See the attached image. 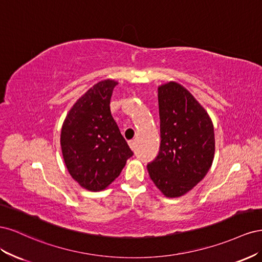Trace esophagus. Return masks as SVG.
<instances>
[{"label":"esophagus","instance_id":"34e87169","mask_svg":"<svg viewBox=\"0 0 262 262\" xmlns=\"http://www.w3.org/2000/svg\"><path fill=\"white\" fill-rule=\"evenodd\" d=\"M129 146H130V148H131L132 150L136 149V147H137L136 142H134V141H130V142H129Z\"/></svg>","mask_w":262,"mask_h":262}]
</instances>
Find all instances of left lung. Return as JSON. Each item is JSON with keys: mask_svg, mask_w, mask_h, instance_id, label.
Listing matches in <instances>:
<instances>
[{"mask_svg": "<svg viewBox=\"0 0 262 262\" xmlns=\"http://www.w3.org/2000/svg\"><path fill=\"white\" fill-rule=\"evenodd\" d=\"M157 91L161 147L147 170L166 198H178L192 190L211 168L215 153L213 122L181 84L171 81Z\"/></svg>", "mask_w": 262, "mask_h": 262, "instance_id": "1", "label": "left lung"}]
</instances>
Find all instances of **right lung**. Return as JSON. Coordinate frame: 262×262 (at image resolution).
Wrapping results in <instances>:
<instances>
[{"mask_svg":"<svg viewBox=\"0 0 262 262\" xmlns=\"http://www.w3.org/2000/svg\"><path fill=\"white\" fill-rule=\"evenodd\" d=\"M118 82L104 80L87 91L70 109L60 143L68 171L89 191H101L120 175L133 153L110 113Z\"/></svg>","mask_w":262,"mask_h":262,"instance_id":"add662e5","label":"right lung"}]
</instances>
